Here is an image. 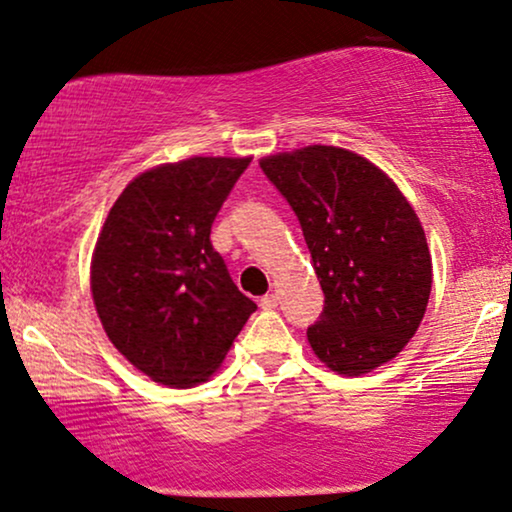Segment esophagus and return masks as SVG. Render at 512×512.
<instances>
[{"mask_svg":"<svg viewBox=\"0 0 512 512\" xmlns=\"http://www.w3.org/2000/svg\"><path fill=\"white\" fill-rule=\"evenodd\" d=\"M278 302H281V299H278V295H264L260 299V306H262L264 311H271V309H276Z\"/></svg>","mask_w":512,"mask_h":512,"instance_id":"34e87169","label":"esophagus"}]
</instances>
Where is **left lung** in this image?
Instances as JSON below:
<instances>
[{
	"instance_id": "1",
	"label": "left lung",
	"mask_w": 512,
	"mask_h": 512,
	"mask_svg": "<svg viewBox=\"0 0 512 512\" xmlns=\"http://www.w3.org/2000/svg\"><path fill=\"white\" fill-rule=\"evenodd\" d=\"M295 210L325 304L306 337L337 374L388 363L417 332L431 295L421 222L388 175L349 149L313 145L260 161Z\"/></svg>"
}]
</instances>
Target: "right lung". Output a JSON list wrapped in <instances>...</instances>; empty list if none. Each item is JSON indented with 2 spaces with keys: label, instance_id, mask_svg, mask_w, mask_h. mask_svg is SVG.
Segmentation results:
<instances>
[{
  "label": "right lung",
  "instance_id": "1",
  "mask_svg": "<svg viewBox=\"0 0 512 512\" xmlns=\"http://www.w3.org/2000/svg\"><path fill=\"white\" fill-rule=\"evenodd\" d=\"M250 159L194 156L135 177L109 210L91 267L109 342L166 386L206 381L257 304L210 243Z\"/></svg>",
  "mask_w": 512,
  "mask_h": 512
}]
</instances>
